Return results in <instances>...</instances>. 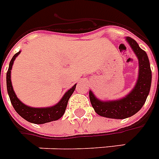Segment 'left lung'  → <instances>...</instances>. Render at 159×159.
<instances>
[{
	"label": "left lung",
	"mask_w": 159,
	"mask_h": 159,
	"mask_svg": "<svg viewBox=\"0 0 159 159\" xmlns=\"http://www.w3.org/2000/svg\"><path fill=\"white\" fill-rule=\"evenodd\" d=\"M125 39L136 54L139 62L138 78L134 89L125 98L113 101L99 100L93 92L89 91L90 102L95 112L107 118L125 119L132 116L142 109L150 92L152 70L148 55L133 39L126 37Z\"/></svg>",
	"instance_id": "left-lung-1"
}]
</instances>
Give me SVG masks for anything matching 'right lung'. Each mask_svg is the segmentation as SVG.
Returning <instances> with one entry per match:
<instances>
[{"label": "right lung", "instance_id": "obj_1", "mask_svg": "<svg viewBox=\"0 0 159 159\" xmlns=\"http://www.w3.org/2000/svg\"><path fill=\"white\" fill-rule=\"evenodd\" d=\"M20 52L21 51L15 54L13 57L11 58L10 64H9V68L7 72V88L8 95H9L12 106L21 117H23L27 121L31 122L34 124H44L47 122L57 120L64 115L66 106H67L68 100L71 94L73 93L76 84H75L71 89H69L61 98V99L59 101V103L55 104L54 106L46 107V108H33V107L26 105L23 102H21L17 97V95L15 94L11 81V70L12 68V65H13L15 59L19 55Z\"/></svg>", "mask_w": 159, "mask_h": 159}]
</instances>
